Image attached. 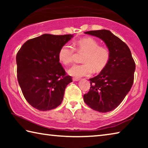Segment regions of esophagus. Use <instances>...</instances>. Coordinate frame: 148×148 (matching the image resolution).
<instances>
[{
  "label": "esophagus",
  "instance_id": "34e87169",
  "mask_svg": "<svg viewBox=\"0 0 148 148\" xmlns=\"http://www.w3.org/2000/svg\"><path fill=\"white\" fill-rule=\"evenodd\" d=\"M72 80H73L74 82H77L79 80V78H78V77H73V78H72Z\"/></svg>",
  "mask_w": 148,
  "mask_h": 148
}]
</instances>
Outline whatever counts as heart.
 <instances>
[{
    "label": "heart",
    "instance_id": "heart-1",
    "mask_svg": "<svg viewBox=\"0 0 148 148\" xmlns=\"http://www.w3.org/2000/svg\"><path fill=\"white\" fill-rule=\"evenodd\" d=\"M75 49L79 51L86 52L82 61L84 63L74 64L68 70L69 74L76 77L91 75L95 71L103 69L110 59L109 49L104 46H99L96 40L87 37L75 42ZM59 59L64 64H69L73 61L74 49L69 44H64L59 49Z\"/></svg>",
    "mask_w": 148,
    "mask_h": 148
}]
</instances>
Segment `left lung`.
<instances>
[{
    "label": "left lung",
    "mask_w": 148,
    "mask_h": 148,
    "mask_svg": "<svg viewBox=\"0 0 148 148\" xmlns=\"http://www.w3.org/2000/svg\"><path fill=\"white\" fill-rule=\"evenodd\" d=\"M101 38L108 48L110 59L99 75L90 78L89 91L84 95L86 104L102 113L114 110L128 94L136 69L127 45L108 30L85 32Z\"/></svg>",
    "instance_id": "1"
}]
</instances>
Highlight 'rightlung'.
I'll use <instances>...</instances> for the list:
<instances>
[{
  "mask_svg": "<svg viewBox=\"0 0 148 148\" xmlns=\"http://www.w3.org/2000/svg\"><path fill=\"white\" fill-rule=\"evenodd\" d=\"M74 34H44L27 40L16 56L17 76L27 101L40 111L54 109L72 82L59 62V51Z\"/></svg>",
  "mask_w": 148,
  "mask_h": 148,
  "instance_id": "right-lung-1",
  "label": "right lung"
}]
</instances>
